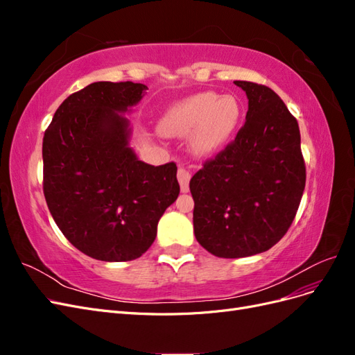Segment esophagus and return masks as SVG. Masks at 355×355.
I'll use <instances>...</instances> for the list:
<instances>
[{
	"label": "esophagus",
	"instance_id": "obj_1",
	"mask_svg": "<svg viewBox=\"0 0 355 355\" xmlns=\"http://www.w3.org/2000/svg\"><path fill=\"white\" fill-rule=\"evenodd\" d=\"M178 180L180 185L182 192H188L189 191V180H191V173L185 168H179L178 170Z\"/></svg>",
	"mask_w": 355,
	"mask_h": 355
}]
</instances>
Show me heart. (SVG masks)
I'll return each mask as SVG.
<instances>
[{"instance_id": "b5f03b06", "label": "heart", "mask_w": 355, "mask_h": 355, "mask_svg": "<svg viewBox=\"0 0 355 355\" xmlns=\"http://www.w3.org/2000/svg\"><path fill=\"white\" fill-rule=\"evenodd\" d=\"M241 120V105L232 94L202 92L175 103L159 121V132L168 137L191 135V148L206 157L227 145Z\"/></svg>"}]
</instances>
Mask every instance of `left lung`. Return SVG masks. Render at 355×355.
<instances>
[{
    "label": "left lung",
    "instance_id": "1",
    "mask_svg": "<svg viewBox=\"0 0 355 355\" xmlns=\"http://www.w3.org/2000/svg\"><path fill=\"white\" fill-rule=\"evenodd\" d=\"M249 99L237 137L192 176L194 234L218 257L266 252L292 225L305 189L296 118L274 90L234 81Z\"/></svg>",
    "mask_w": 355,
    "mask_h": 355
}]
</instances>
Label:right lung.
<instances>
[{"label": "right lung", "mask_w": 355, "mask_h": 355, "mask_svg": "<svg viewBox=\"0 0 355 355\" xmlns=\"http://www.w3.org/2000/svg\"><path fill=\"white\" fill-rule=\"evenodd\" d=\"M146 90L132 81L93 83L62 102L42 139L49 210L68 241L93 259L141 257L179 196L176 164H146L128 145L123 114Z\"/></svg>", "instance_id": "obj_1"}]
</instances>
